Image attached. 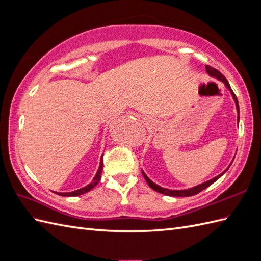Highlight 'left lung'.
<instances>
[{"label": "left lung", "mask_w": 261, "mask_h": 261, "mask_svg": "<svg viewBox=\"0 0 261 261\" xmlns=\"http://www.w3.org/2000/svg\"><path fill=\"white\" fill-rule=\"evenodd\" d=\"M206 70H207V73H208L210 76L216 77L217 80L222 82V83L225 85L226 88H227L228 90H230V92H231V94H232V98H233L234 101H235L236 110H238V124H239V122H240V107H239V101H238V98H236V96L234 94L233 90L231 89L230 84H228V82L226 81V78H225L222 74H221L218 69L213 68V67H211V66L206 65ZM233 160H234V159H233ZM232 162H233V161H232ZM232 162H231V164H232ZM231 164L228 165L227 169H225V170H224L222 173H221V174H219L218 176L213 177V178H211V179H209V180H207V181H204V183H202V184H199V185H197V186L192 187V188H188V189H168V188H163V187H161V186H159V185H156L155 183H153V181L145 174V172H144L143 170H141V172H143V175H144L146 181L148 183V185H149L150 187H151V188L153 189V191H155V192H158V193H160V194H163V195H167V196H173V197H189V196H194V195H196V194L200 193L201 191H203L204 188H207V187H209L211 184L215 183L216 180H218V179H219L221 176H222V175L224 174V173L228 170V168L231 167Z\"/></svg>", "instance_id": "left-lung-1"}]
</instances>
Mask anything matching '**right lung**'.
<instances>
[{
	"label": "right lung",
	"instance_id": "right-lung-1",
	"mask_svg": "<svg viewBox=\"0 0 261 261\" xmlns=\"http://www.w3.org/2000/svg\"><path fill=\"white\" fill-rule=\"evenodd\" d=\"M102 170H103V161H102V158H101L100 165H99V169H98L97 174H96V176L93 177V179H92V181H91L90 184H88V185L83 187V188H81V189H77V191L70 192V193H55V194H58V195H60V196L72 197V196H80V195H83V194H85V193H88L89 191H91V189L99 183V180L101 179Z\"/></svg>",
	"mask_w": 261,
	"mask_h": 261
}]
</instances>
